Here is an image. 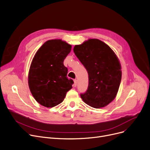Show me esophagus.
<instances>
[{"label": "esophagus", "mask_w": 150, "mask_h": 150, "mask_svg": "<svg viewBox=\"0 0 150 150\" xmlns=\"http://www.w3.org/2000/svg\"><path fill=\"white\" fill-rule=\"evenodd\" d=\"M77 84V81L76 80V79H75V80H74V86H76Z\"/></svg>", "instance_id": "34e87169"}]
</instances>
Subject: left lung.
<instances>
[{"label":"left lung","instance_id":"left-lung-1","mask_svg":"<svg viewBox=\"0 0 150 150\" xmlns=\"http://www.w3.org/2000/svg\"><path fill=\"white\" fill-rule=\"evenodd\" d=\"M88 73V90L82 100L95 108L106 107L117 96L122 78L120 61L113 50L98 39H89L73 49Z\"/></svg>","mask_w":150,"mask_h":150}]
</instances>
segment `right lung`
I'll use <instances>...</instances> for the list:
<instances>
[{
  "mask_svg": "<svg viewBox=\"0 0 150 150\" xmlns=\"http://www.w3.org/2000/svg\"><path fill=\"white\" fill-rule=\"evenodd\" d=\"M71 45L61 39L44 43L35 54L30 65L28 82L30 91L42 106L52 108L64 100L74 82L67 77L64 60Z\"/></svg>",
  "mask_w": 150,
  "mask_h": 150,
  "instance_id": "right-lung-1",
  "label": "right lung"
}]
</instances>
